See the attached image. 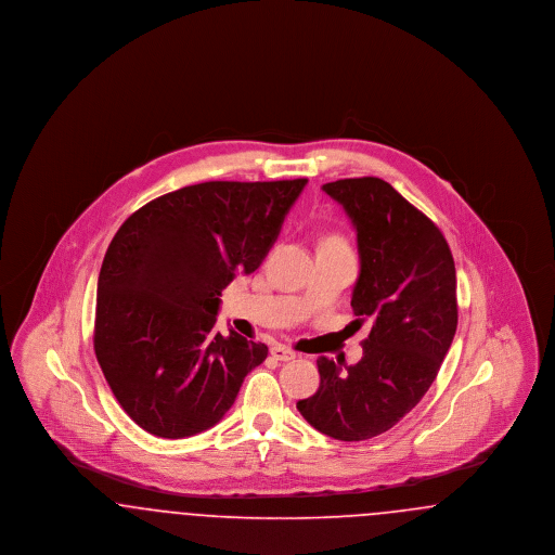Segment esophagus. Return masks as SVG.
<instances>
[{"mask_svg": "<svg viewBox=\"0 0 555 555\" xmlns=\"http://www.w3.org/2000/svg\"><path fill=\"white\" fill-rule=\"evenodd\" d=\"M270 353H272V358H276V360H281V362H291V360H295V351L287 347V345H274L272 349H270Z\"/></svg>", "mask_w": 555, "mask_h": 555, "instance_id": "esophagus-1", "label": "esophagus"}]
</instances>
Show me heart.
Returning a JSON list of instances; mask_svg holds the SVG:
<instances>
[{
	"label": "heart",
	"mask_w": 555,
	"mask_h": 555,
	"mask_svg": "<svg viewBox=\"0 0 555 555\" xmlns=\"http://www.w3.org/2000/svg\"><path fill=\"white\" fill-rule=\"evenodd\" d=\"M324 243H344L341 238L337 237V235H331V237L326 238Z\"/></svg>",
	"instance_id": "obj_1"
}]
</instances>
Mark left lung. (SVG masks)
Listing matches in <instances>:
<instances>
[{
  "mask_svg": "<svg viewBox=\"0 0 555 555\" xmlns=\"http://www.w3.org/2000/svg\"><path fill=\"white\" fill-rule=\"evenodd\" d=\"M322 191L358 235L351 308L370 335L353 366L318 358L320 387L297 410L322 435L366 441L393 428L441 369L457 328L455 264L437 224L383 179H341Z\"/></svg>",
  "mask_w": 555,
  "mask_h": 555,
  "instance_id": "1",
  "label": "left lung"
}]
</instances>
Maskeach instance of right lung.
Masks as SVG:
<instances>
[{"label": "right lung", "instance_id": "obj_1", "mask_svg": "<svg viewBox=\"0 0 555 555\" xmlns=\"http://www.w3.org/2000/svg\"><path fill=\"white\" fill-rule=\"evenodd\" d=\"M308 179L210 181L131 214L98 281L93 347L107 385L143 430L183 439L222 421L264 344L214 333L222 289L251 274Z\"/></svg>", "mask_w": 555, "mask_h": 555}]
</instances>
